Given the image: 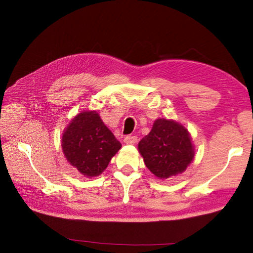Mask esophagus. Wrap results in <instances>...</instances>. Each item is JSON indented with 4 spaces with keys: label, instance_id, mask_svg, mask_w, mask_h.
<instances>
[{
    "label": "esophagus",
    "instance_id": "esophagus-1",
    "mask_svg": "<svg viewBox=\"0 0 253 253\" xmlns=\"http://www.w3.org/2000/svg\"><path fill=\"white\" fill-rule=\"evenodd\" d=\"M124 142L126 144H135L138 142V137L137 136H126L124 138Z\"/></svg>",
    "mask_w": 253,
    "mask_h": 253
}]
</instances>
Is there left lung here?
<instances>
[{"label":"left lung","mask_w":253,"mask_h":253,"mask_svg":"<svg viewBox=\"0 0 253 253\" xmlns=\"http://www.w3.org/2000/svg\"><path fill=\"white\" fill-rule=\"evenodd\" d=\"M144 164L161 179L182 173L195 155L189 132L174 121L159 118L138 144Z\"/></svg>","instance_id":"8db88e82"}]
</instances>
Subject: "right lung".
I'll return each mask as SVG.
<instances>
[{"label":"right lung","mask_w":253,"mask_h":253,"mask_svg":"<svg viewBox=\"0 0 253 253\" xmlns=\"http://www.w3.org/2000/svg\"><path fill=\"white\" fill-rule=\"evenodd\" d=\"M121 147L94 111L83 112L75 117L62 139L67 161L87 177L99 176Z\"/></svg>","instance_id":"right-lung-1"}]
</instances>
